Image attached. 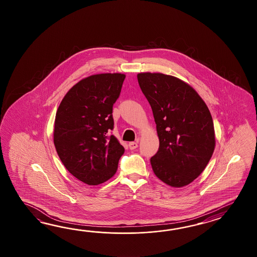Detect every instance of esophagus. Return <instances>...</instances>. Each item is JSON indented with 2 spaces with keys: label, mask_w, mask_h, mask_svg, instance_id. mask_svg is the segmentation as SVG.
Returning a JSON list of instances; mask_svg holds the SVG:
<instances>
[{
  "label": "esophagus",
  "mask_w": 257,
  "mask_h": 257,
  "mask_svg": "<svg viewBox=\"0 0 257 257\" xmlns=\"http://www.w3.org/2000/svg\"><path fill=\"white\" fill-rule=\"evenodd\" d=\"M138 142H139V141H137L136 142H130V143H128V147H130V149H131V150H135L136 148H138Z\"/></svg>",
  "instance_id": "34e87169"
}]
</instances>
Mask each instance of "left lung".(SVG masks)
I'll list each match as a JSON object with an SVG mask.
<instances>
[{"label":"left lung","mask_w":257,"mask_h":257,"mask_svg":"<svg viewBox=\"0 0 257 257\" xmlns=\"http://www.w3.org/2000/svg\"><path fill=\"white\" fill-rule=\"evenodd\" d=\"M138 82L153 109L160 146L153 172L173 187L187 186L208 165L215 149L212 116L188 83L172 75L142 72Z\"/></svg>","instance_id":"1"}]
</instances>
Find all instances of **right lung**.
Instances as JSON below:
<instances>
[{
    "instance_id": "1",
    "label": "right lung",
    "mask_w": 257,
    "mask_h": 257,
    "mask_svg": "<svg viewBox=\"0 0 257 257\" xmlns=\"http://www.w3.org/2000/svg\"><path fill=\"white\" fill-rule=\"evenodd\" d=\"M126 78L122 73L86 77L69 90L55 117L53 142L66 169L89 186L110 179L125 149L108 132L113 104Z\"/></svg>"
}]
</instances>
